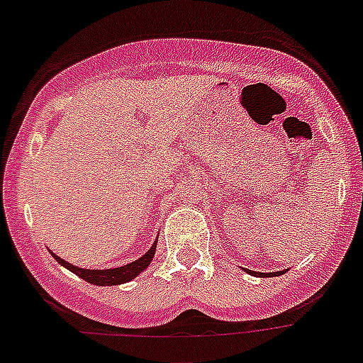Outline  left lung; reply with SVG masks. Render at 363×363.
<instances>
[{
	"label": "left lung",
	"instance_id": "obj_1",
	"mask_svg": "<svg viewBox=\"0 0 363 363\" xmlns=\"http://www.w3.org/2000/svg\"><path fill=\"white\" fill-rule=\"evenodd\" d=\"M251 274H255V276H271V272H267V274H265V272H251ZM276 274H281V272H276Z\"/></svg>",
	"mask_w": 363,
	"mask_h": 363
}]
</instances>
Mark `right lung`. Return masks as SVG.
<instances>
[{
    "mask_svg": "<svg viewBox=\"0 0 363 363\" xmlns=\"http://www.w3.org/2000/svg\"><path fill=\"white\" fill-rule=\"evenodd\" d=\"M155 251H157V242H155L153 246L150 247V251H147L146 255H143L139 260L116 269H82L74 267V265H71L69 262L62 260L57 255H53V258L58 264L64 265L65 269H69V271L74 272L76 276H80L82 279H85V281L92 283V285H101L103 287V285H119V283H126L130 281V279L135 278L137 274H140V272L151 264Z\"/></svg>",
    "mask_w": 363,
    "mask_h": 363,
    "instance_id": "1",
    "label": "right lung"
}]
</instances>
